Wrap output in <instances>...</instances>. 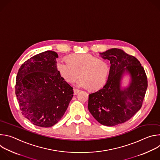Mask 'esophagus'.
<instances>
[{
  "mask_svg": "<svg viewBox=\"0 0 160 160\" xmlns=\"http://www.w3.org/2000/svg\"><path fill=\"white\" fill-rule=\"evenodd\" d=\"M73 91H74V95H77L78 93L80 92V90L77 89V88H74Z\"/></svg>",
  "mask_w": 160,
  "mask_h": 160,
  "instance_id": "obj_1",
  "label": "esophagus"
}]
</instances>
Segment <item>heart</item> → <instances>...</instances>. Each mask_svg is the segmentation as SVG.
I'll list each match as a JSON object with an SVG mask.
<instances>
[{
	"label": "heart",
	"instance_id": "obj_1",
	"mask_svg": "<svg viewBox=\"0 0 160 160\" xmlns=\"http://www.w3.org/2000/svg\"><path fill=\"white\" fill-rule=\"evenodd\" d=\"M56 67L66 82L73 83L80 75L77 85L82 88L89 87L90 90L100 88L105 83L109 73V66L105 61L88 54L69 56L68 61L59 59Z\"/></svg>",
	"mask_w": 160,
	"mask_h": 160
}]
</instances>
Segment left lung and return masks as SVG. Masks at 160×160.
I'll list each match as a JSON object with an SVG mask.
<instances>
[{
  "instance_id": "obj_1",
  "label": "left lung",
  "mask_w": 160,
  "mask_h": 160,
  "mask_svg": "<svg viewBox=\"0 0 160 160\" xmlns=\"http://www.w3.org/2000/svg\"><path fill=\"white\" fill-rule=\"evenodd\" d=\"M111 66L104 87L88 96V109L101 124L115 126L130 119L141 108L148 88L147 77L141 64L123 50L112 48L99 53ZM129 76L122 86L125 75Z\"/></svg>"
}]
</instances>
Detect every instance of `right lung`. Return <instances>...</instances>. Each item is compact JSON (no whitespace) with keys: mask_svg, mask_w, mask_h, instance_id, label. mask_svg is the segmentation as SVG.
I'll return each mask as SVG.
<instances>
[{"mask_svg":"<svg viewBox=\"0 0 160 160\" xmlns=\"http://www.w3.org/2000/svg\"><path fill=\"white\" fill-rule=\"evenodd\" d=\"M56 52L32 57L19 68L16 95L25 118L33 125L51 127L62 117L72 98L73 87L59 75Z\"/></svg>","mask_w":160,"mask_h":160,"instance_id":"obj_1","label":"right lung"}]
</instances>
